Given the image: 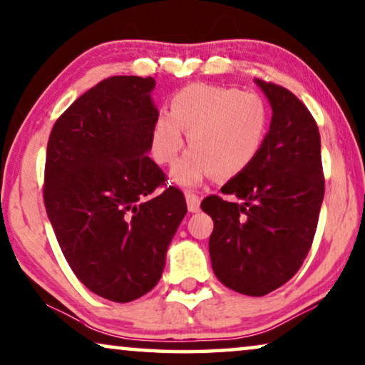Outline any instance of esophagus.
Returning a JSON list of instances; mask_svg holds the SVG:
<instances>
[{
  "label": "esophagus",
  "instance_id": "1",
  "mask_svg": "<svg viewBox=\"0 0 365 365\" xmlns=\"http://www.w3.org/2000/svg\"><path fill=\"white\" fill-rule=\"evenodd\" d=\"M186 202H187V209L191 210V212H197L199 207H200V197L197 194L187 191L186 192Z\"/></svg>",
  "mask_w": 365,
  "mask_h": 365
}]
</instances>
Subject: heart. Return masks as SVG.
Instances as JSON below:
<instances>
[{
    "instance_id": "1",
    "label": "heart",
    "mask_w": 365,
    "mask_h": 365,
    "mask_svg": "<svg viewBox=\"0 0 365 365\" xmlns=\"http://www.w3.org/2000/svg\"><path fill=\"white\" fill-rule=\"evenodd\" d=\"M270 128V108L255 92L191 83L170 100V112L158 115L150 151L161 166H171L184 146L192 148L174 166L173 181L197 186L210 174L234 178L255 161Z\"/></svg>"
}]
</instances>
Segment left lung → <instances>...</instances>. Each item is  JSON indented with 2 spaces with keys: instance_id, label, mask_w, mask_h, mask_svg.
Returning a JSON list of instances; mask_svg holds the SVG:
<instances>
[{
  "instance_id": "left-lung-1",
  "label": "left lung",
  "mask_w": 365,
  "mask_h": 365,
  "mask_svg": "<svg viewBox=\"0 0 365 365\" xmlns=\"http://www.w3.org/2000/svg\"><path fill=\"white\" fill-rule=\"evenodd\" d=\"M273 117L255 161L209 195L200 209L214 220L212 270L222 284L263 297L289 282L308 255L324 197L316 120L288 88L255 78Z\"/></svg>"
}]
</instances>
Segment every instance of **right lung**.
<instances>
[{
	"instance_id": "add662e5",
	"label": "right lung",
	"mask_w": 365,
	"mask_h": 365,
	"mask_svg": "<svg viewBox=\"0 0 365 365\" xmlns=\"http://www.w3.org/2000/svg\"><path fill=\"white\" fill-rule=\"evenodd\" d=\"M153 77L113 76L81 95L47 141L42 197L68 267L98 297L128 303L160 282L186 199L146 155Z\"/></svg>"
}]
</instances>
